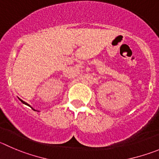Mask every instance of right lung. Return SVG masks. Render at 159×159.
I'll use <instances>...</instances> for the list:
<instances>
[{
  "label": "right lung",
  "mask_w": 159,
  "mask_h": 159,
  "mask_svg": "<svg viewBox=\"0 0 159 159\" xmlns=\"http://www.w3.org/2000/svg\"><path fill=\"white\" fill-rule=\"evenodd\" d=\"M19 100H20V101H21V102H22V103H24V104H26V105H27V106L30 107V105H29V104H28V103H26V102H24V101H23V100H21V99H19ZM31 108H32V109H33V110H34V111H36V110H34V108H33V107H31Z\"/></svg>",
  "instance_id": "right-lung-1"
}]
</instances>
